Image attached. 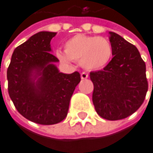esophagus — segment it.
I'll use <instances>...</instances> for the list:
<instances>
[{"instance_id": "esophagus-1", "label": "esophagus", "mask_w": 153, "mask_h": 153, "mask_svg": "<svg viewBox=\"0 0 153 153\" xmlns=\"http://www.w3.org/2000/svg\"><path fill=\"white\" fill-rule=\"evenodd\" d=\"M81 78L82 79V80H85V79H87L88 78V73H86V72H82L81 73Z\"/></svg>"}]
</instances>
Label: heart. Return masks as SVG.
Wrapping results in <instances>:
<instances>
[{
  "label": "heart",
  "mask_w": 153,
  "mask_h": 153,
  "mask_svg": "<svg viewBox=\"0 0 153 153\" xmlns=\"http://www.w3.org/2000/svg\"><path fill=\"white\" fill-rule=\"evenodd\" d=\"M64 48L65 52H56L60 61L67 63L73 60L88 70L103 68L112 55L111 44L105 38L95 36L76 35L66 41Z\"/></svg>",
  "instance_id": "1"
}]
</instances>
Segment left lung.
<instances>
[{
    "label": "left lung",
    "mask_w": 153,
    "mask_h": 153,
    "mask_svg": "<svg viewBox=\"0 0 153 153\" xmlns=\"http://www.w3.org/2000/svg\"><path fill=\"white\" fill-rule=\"evenodd\" d=\"M109 34L114 57L103 70L90 72L93 103L101 117L119 120L131 116L143 104L148 81L138 48L119 35Z\"/></svg>",
    "instance_id": "obj_1"
}]
</instances>
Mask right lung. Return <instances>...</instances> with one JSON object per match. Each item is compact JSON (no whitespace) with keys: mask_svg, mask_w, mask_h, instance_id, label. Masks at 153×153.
Segmentation results:
<instances>
[{"mask_svg":"<svg viewBox=\"0 0 153 153\" xmlns=\"http://www.w3.org/2000/svg\"><path fill=\"white\" fill-rule=\"evenodd\" d=\"M53 32H39L13 51L7 70L8 93L17 111L40 125H54L68 115L75 87L81 81L78 71L59 72L50 53Z\"/></svg>","mask_w":153,"mask_h":153,"instance_id":"add662e5","label":"right lung"}]
</instances>
